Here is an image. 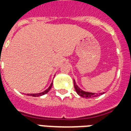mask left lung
Instances as JSON below:
<instances>
[{
    "mask_svg": "<svg viewBox=\"0 0 131 131\" xmlns=\"http://www.w3.org/2000/svg\"><path fill=\"white\" fill-rule=\"evenodd\" d=\"M74 88L75 90L77 91V93H78V95H79L81 97H85V98H92V97H95L99 96V95L102 93H100V94H95V93H89V92H85V91H82L81 88H79V86L76 84V82L74 80Z\"/></svg>",
    "mask_w": 131,
    "mask_h": 131,
    "instance_id": "obj_1",
    "label": "left lung"
}]
</instances>
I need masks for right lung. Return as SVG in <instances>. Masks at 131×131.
Returning a JSON list of instances; mask_svg holds the SVG:
<instances>
[{
	"instance_id": "1",
	"label": "right lung",
	"mask_w": 131,
	"mask_h": 131,
	"mask_svg": "<svg viewBox=\"0 0 131 131\" xmlns=\"http://www.w3.org/2000/svg\"><path fill=\"white\" fill-rule=\"evenodd\" d=\"M52 83L49 86V88L46 90L45 91H43L42 93H36V94H27V95H30V96H33V97H39V96H41V95H45L47 93H48V91L51 89L52 88Z\"/></svg>"
}]
</instances>
